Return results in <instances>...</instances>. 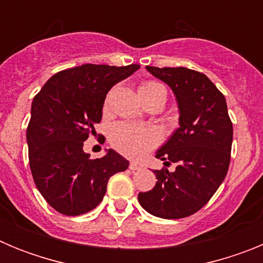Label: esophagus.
Segmentation results:
<instances>
[{"mask_svg":"<svg viewBox=\"0 0 263 263\" xmlns=\"http://www.w3.org/2000/svg\"><path fill=\"white\" fill-rule=\"evenodd\" d=\"M129 168L132 170V171H138V170H141V166H139L137 162H132V163L129 164Z\"/></svg>","mask_w":263,"mask_h":263,"instance_id":"34e87169","label":"esophagus"}]
</instances>
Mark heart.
I'll list each match as a JSON object with an SVG mask.
<instances>
[{
	"label": "heart",
	"mask_w": 263,
	"mask_h": 263,
	"mask_svg": "<svg viewBox=\"0 0 263 263\" xmlns=\"http://www.w3.org/2000/svg\"><path fill=\"white\" fill-rule=\"evenodd\" d=\"M138 92L141 99L157 93L166 95V89L163 85L153 80L143 81L142 84L139 85ZM109 139L118 152L124 153L129 157H141L157 145L159 141V136L153 129L120 122L110 127Z\"/></svg>",
	"instance_id": "heart-1"
}]
</instances>
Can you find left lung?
I'll use <instances>...</instances> for the list:
<instances>
[{
  "mask_svg": "<svg viewBox=\"0 0 263 263\" xmlns=\"http://www.w3.org/2000/svg\"><path fill=\"white\" fill-rule=\"evenodd\" d=\"M146 69L173 89L179 127L155 155L175 170H154L157 184L139 192L138 201L157 217H187L210 201L227 176L233 125L224 95L204 73L184 67Z\"/></svg>",
  "mask_w": 263,
  "mask_h": 263,
  "instance_id": "8db88e82",
  "label": "left lung"
}]
</instances>
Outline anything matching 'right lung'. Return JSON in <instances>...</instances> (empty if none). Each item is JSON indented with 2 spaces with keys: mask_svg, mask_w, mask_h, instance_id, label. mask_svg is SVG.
Wrapping results in <instances>:
<instances>
[{
  "mask_svg": "<svg viewBox=\"0 0 263 263\" xmlns=\"http://www.w3.org/2000/svg\"><path fill=\"white\" fill-rule=\"evenodd\" d=\"M138 68L83 64L55 73L34 97L26 133L30 170L42 196L62 215L96 208L109 178L129 167V160L111 148L90 159L83 142L96 133L110 88Z\"/></svg>",
  "mask_w": 263,
  "mask_h": 263,
  "instance_id": "1",
  "label": "right lung"
}]
</instances>
